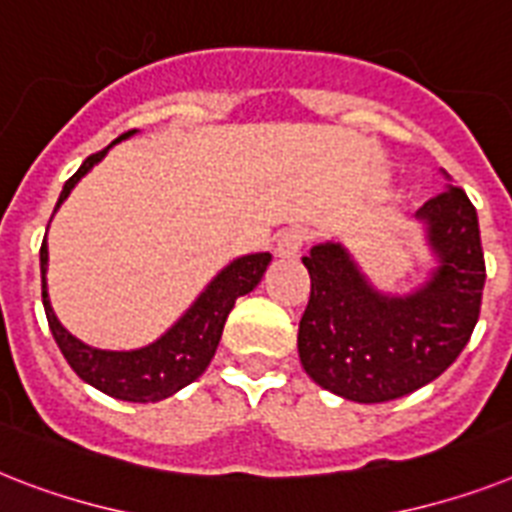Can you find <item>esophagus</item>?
I'll return each mask as SVG.
<instances>
[{"instance_id": "esophagus-1", "label": "esophagus", "mask_w": 512, "mask_h": 512, "mask_svg": "<svg viewBox=\"0 0 512 512\" xmlns=\"http://www.w3.org/2000/svg\"><path fill=\"white\" fill-rule=\"evenodd\" d=\"M305 247V231L302 228H286L276 239V257L281 260H294Z\"/></svg>"}]
</instances>
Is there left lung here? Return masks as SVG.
Here are the masks:
<instances>
[{
    "label": "left lung",
    "instance_id": "left-lung-1",
    "mask_svg": "<svg viewBox=\"0 0 512 512\" xmlns=\"http://www.w3.org/2000/svg\"><path fill=\"white\" fill-rule=\"evenodd\" d=\"M447 178L413 215L431 268L405 294L384 292L339 239L302 257L310 302L299 321V363L315 384L344 400L389 402L431 384L471 339L486 268L476 207Z\"/></svg>",
    "mask_w": 512,
    "mask_h": 512
}]
</instances>
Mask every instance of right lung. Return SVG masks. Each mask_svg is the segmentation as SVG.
<instances>
[{"mask_svg": "<svg viewBox=\"0 0 512 512\" xmlns=\"http://www.w3.org/2000/svg\"><path fill=\"white\" fill-rule=\"evenodd\" d=\"M134 134L136 131H128L120 139H128ZM118 141H112L110 147H115ZM110 147L86 157L81 168L65 181L54 213L60 210L70 191L76 189L78 181L97 162L105 160ZM270 257H273L270 252H255V255H242L231 260L220 273H215L213 281L186 307V313L165 334L157 336L155 342L144 344L139 350H99V347H91V344L70 334L68 328L60 323V318L54 315L47 292L49 249L47 239H44V244H41L44 313H47L54 342H57L70 368L78 373V378H83L86 384H91L99 392H105L107 397H115V400L160 402L181 392L184 386H189L191 381H197L205 373L215 350H218L220 334H223L228 313L234 310V302L260 284L265 268L270 265Z\"/></svg>", "mask_w": 512, "mask_h": 512, "instance_id": "add662e5", "label": "right lung"}]
</instances>
